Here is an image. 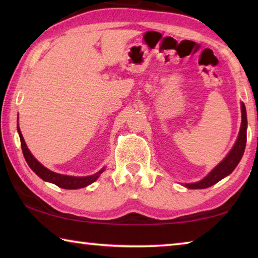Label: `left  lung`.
I'll list each match as a JSON object with an SVG mask.
<instances>
[{"label": "left lung", "instance_id": "left-lung-1", "mask_svg": "<svg viewBox=\"0 0 258 258\" xmlns=\"http://www.w3.org/2000/svg\"><path fill=\"white\" fill-rule=\"evenodd\" d=\"M241 112H242V120H241V127H240V132L238 135L237 142H235L232 150L230 154L225 157L223 161H221L213 171L208 174V175L204 178V180L199 181L197 183H190V184H185L189 189H205V187H209L215 184L222 178H224L226 175L232 173L233 169L237 167L240 159L243 155L244 148H246L247 142V113L244 104L241 103Z\"/></svg>", "mask_w": 258, "mask_h": 258}]
</instances>
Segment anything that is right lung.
Returning <instances> with one entry per match:
<instances>
[{
	"label": "right lung",
	"instance_id": "add662e5",
	"mask_svg": "<svg viewBox=\"0 0 258 258\" xmlns=\"http://www.w3.org/2000/svg\"><path fill=\"white\" fill-rule=\"evenodd\" d=\"M18 132H19V137H20V145H21V149H23V154L26 161L32 171L35 172V174H37L42 180L47 181L53 183V184L58 185L59 187H62V189H81V187H84L90 185L91 183H93L97 178L99 177L100 174L103 172V169L98 172L97 174L91 176H83V177H77V176H68V175H62V174H58L50 171L46 167H44L41 163L34 158V156L30 154V151L28 150L27 146H26L25 140L21 135L20 128L18 126Z\"/></svg>",
	"mask_w": 258,
	"mask_h": 258
}]
</instances>
